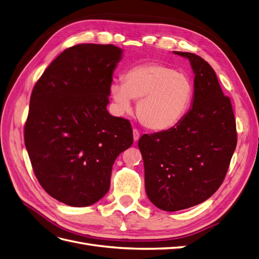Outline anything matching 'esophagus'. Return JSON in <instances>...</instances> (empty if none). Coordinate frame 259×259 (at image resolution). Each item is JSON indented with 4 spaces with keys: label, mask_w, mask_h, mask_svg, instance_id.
I'll use <instances>...</instances> for the list:
<instances>
[{
    "label": "esophagus",
    "mask_w": 259,
    "mask_h": 259,
    "mask_svg": "<svg viewBox=\"0 0 259 259\" xmlns=\"http://www.w3.org/2000/svg\"><path fill=\"white\" fill-rule=\"evenodd\" d=\"M133 137H134V142H138L140 138V133L138 130H136V128L133 130Z\"/></svg>",
    "instance_id": "esophagus-1"
}]
</instances>
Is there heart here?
<instances>
[{
    "mask_svg": "<svg viewBox=\"0 0 259 259\" xmlns=\"http://www.w3.org/2000/svg\"><path fill=\"white\" fill-rule=\"evenodd\" d=\"M122 81H113L110 94L121 111H128L131 100H138L136 114L145 127L162 132L184 119L193 98L189 76L160 62L132 67Z\"/></svg>",
    "mask_w": 259,
    "mask_h": 259,
    "instance_id": "heart-1",
    "label": "heart"
}]
</instances>
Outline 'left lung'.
<instances>
[{"instance_id": "left-lung-1", "label": "left lung", "mask_w": 259, "mask_h": 259, "mask_svg": "<svg viewBox=\"0 0 259 259\" xmlns=\"http://www.w3.org/2000/svg\"><path fill=\"white\" fill-rule=\"evenodd\" d=\"M192 107L176 126L140 137L149 200L163 210L198 205L213 195L226 177L237 147V126L230 98L224 95L208 62L192 53Z\"/></svg>"}]
</instances>
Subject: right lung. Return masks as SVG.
Listing matches in <instances>:
<instances>
[{"label": "right lung", "mask_w": 259, "mask_h": 259, "mask_svg": "<svg viewBox=\"0 0 259 259\" xmlns=\"http://www.w3.org/2000/svg\"><path fill=\"white\" fill-rule=\"evenodd\" d=\"M122 50L77 44L62 52L35 83L25 145L38 183L70 206L94 204L110 188L112 165L133 144L131 122L107 110Z\"/></svg>", "instance_id": "obj_1"}]
</instances>
